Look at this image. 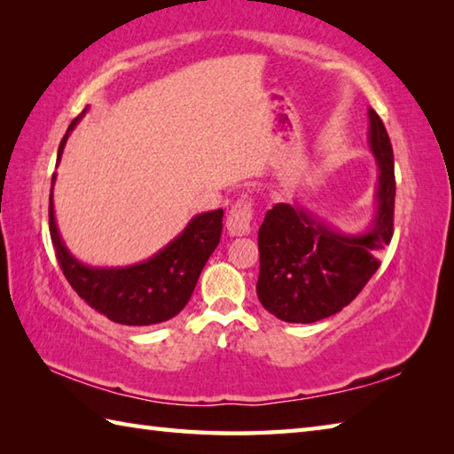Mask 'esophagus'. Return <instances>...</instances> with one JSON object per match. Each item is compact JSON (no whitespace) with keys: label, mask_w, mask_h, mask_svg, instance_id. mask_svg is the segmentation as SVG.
Wrapping results in <instances>:
<instances>
[{"label":"esophagus","mask_w":454,"mask_h":454,"mask_svg":"<svg viewBox=\"0 0 454 454\" xmlns=\"http://www.w3.org/2000/svg\"><path fill=\"white\" fill-rule=\"evenodd\" d=\"M252 226H254L252 202L246 199L238 200L232 207V210L228 212V218H226V228L230 236H247L252 232Z\"/></svg>","instance_id":"34e87169"}]
</instances>
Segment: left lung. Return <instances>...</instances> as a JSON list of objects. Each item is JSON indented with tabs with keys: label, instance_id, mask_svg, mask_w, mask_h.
<instances>
[{
	"label": "left lung",
	"instance_id": "8db88e82",
	"mask_svg": "<svg viewBox=\"0 0 454 454\" xmlns=\"http://www.w3.org/2000/svg\"><path fill=\"white\" fill-rule=\"evenodd\" d=\"M369 148L379 168L374 212L359 232H341L298 202H278L259 228L257 298L288 324L330 317L363 291L379 269L376 252L394 234V153L379 114L369 109Z\"/></svg>",
	"mask_w": 454,
	"mask_h": 454
}]
</instances>
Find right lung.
<instances>
[{
  "label": "right lung",
  "mask_w": 454,
  "mask_h": 454,
  "mask_svg": "<svg viewBox=\"0 0 454 454\" xmlns=\"http://www.w3.org/2000/svg\"><path fill=\"white\" fill-rule=\"evenodd\" d=\"M85 113L88 107L67 127L58 148L56 163H60L67 137ZM54 183L56 173L52 176L51 205H48L52 246L58 265L82 301L88 302L93 310L107 316L111 322L122 325H153L177 316L189 302L202 267L220 242L224 210L216 208L192 216L181 234L140 263L127 267H91L80 262L60 236L52 200Z\"/></svg>",
  "instance_id": "right-lung-1"
}]
</instances>
